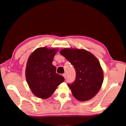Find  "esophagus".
Listing matches in <instances>:
<instances>
[{"instance_id": "obj_1", "label": "esophagus", "mask_w": 126, "mask_h": 126, "mask_svg": "<svg viewBox=\"0 0 126 126\" xmlns=\"http://www.w3.org/2000/svg\"><path fill=\"white\" fill-rule=\"evenodd\" d=\"M63 78H65V79H66V76H67V75H66V73H64L63 74Z\"/></svg>"}]
</instances>
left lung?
I'll return each instance as SVG.
<instances>
[{"label": "left lung", "mask_w": 126, "mask_h": 126, "mask_svg": "<svg viewBox=\"0 0 126 126\" xmlns=\"http://www.w3.org/2000/svg\"><path fill=\"white\" fill-rule=\"evenodd\" d=\"M60 53L75 69V80L68 84L73 96L81 102L93 98L100 89L104 80L103 70L99 60L84 49L65 48Z\"/></svg>", "instance_id": "obj_1"}]
</instances>
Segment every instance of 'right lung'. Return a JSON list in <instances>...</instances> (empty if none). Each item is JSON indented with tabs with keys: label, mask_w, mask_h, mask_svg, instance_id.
<instances>
[{
	"label": "right lung",
	"mask_w": 126,
	"mask_h": 126,
	"mask_svg": "<svg viewBox=\"0 0 126 126\" xmlns=\"http://www.w3.org/2000/svg\"><path fill=\"white\" fill-rule=\"evenodd\" d=\"M58 48L42 47L33 51L28 59L26 79L32 93L37 97L47 99L65 79L56 73L52 61Z\"/></svg>",
	"instance_id": "right-lung-1"
}]
</instances>
